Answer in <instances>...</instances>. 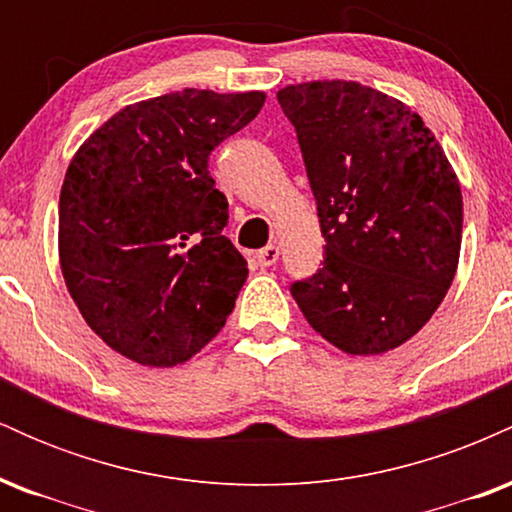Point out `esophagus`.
<instances>
[{
	"label": "esophagus",
	"instance_id": "34e87169",
	"mask_svg": "<svg viewBox=\"0 0 512 512\" xmlns=\"http://www.w3.org/2000/svg\"><path fill=\"white\" fill-rule=\"evenodd\" d=\"M257 260H260L262 267H272L279 260V245H267V248L257 252Z\"/></svg>",
	"mask_w": 512,
	"mask_h": 512
}]
</instances>
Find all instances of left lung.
<instances>
[{
  "label": "left lung",
  "instance_id": "left-lung-1",
  "mask_svg": "<svg viewBox=\"0 0 512 512\" xmlns=\"http://www.w3.org/2000/svg\"><path fill=\"white\" fill-rule=\"evenodd\" d=\"M296 127L325 260L291 296L354 356L397 349L431 320L457 272L460 182L419 115L356 81L276 93Z\"/></svg>",
  "mask_w": 512,
  "mask_h": 512
}]
</instances>
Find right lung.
<instances>
[{
	"mask_svg": "<svg viewBox=\"0 0 512 512\" xmlns=\"http://www.w3.org/2000/svg\"><path fill=\"white\" fill-rule=\"evenodd\" d=\"M262 105V91L149 98L110 117L69 163L64 281L88 327L129 361L178 366L226 325L248 262L223 236L228 202L209 156Z\"/></svg>",
	"mask_w": 512,
	"mask_h": 512,
	"instance_id": "1",
	"label": "right lung"
}]
</instances>
